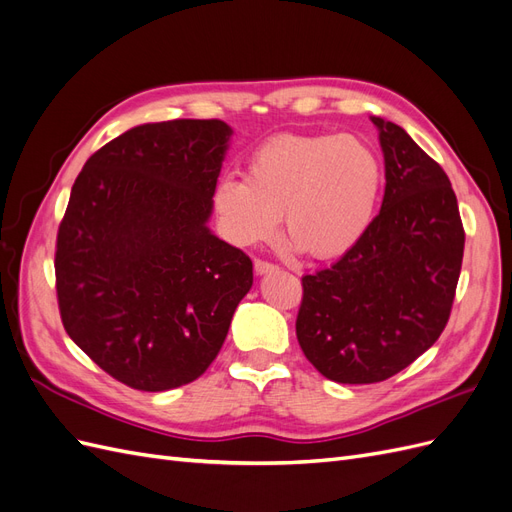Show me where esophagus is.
<instances>
[{
	"label": "esophagus",
	"mask_w": 512,
	"mask_h": 512,
	"mask_svg": "<svg viewBox=\"0 0 512 512\" xmlns=\"http://www.w3.org/2000/svg\"><path fill=\"white\" fill-rule=\"evenodd\" d=\"M277 267L275 265H271V262H267V260H254V271H256V275H267V273H271V271H275Z\"/></svg>",
	"instance_id": "obj_1"
}]
</instances>
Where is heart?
I'll return each mask as SVG.
<instances>
[{
    "instance_id": "1",
    "label": "heart",
    "mask_w": 512,
    "mask_h": 512,
    "mask_svg": "<svg viewBox=\"0 0 512 512\" xmlns=\"http://www.w3.org/2000/svg\"><path fill=\"white\" fill-rule=\"evenodd\" d=\"M384 190L376 149L352 134H282L247 158L245 177L211 190L222 235L239 247L271 241L284 215L294 252L333 260L374 224Z\"/></svg>"
}]
</instances>
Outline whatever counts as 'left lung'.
<instances>
[{"instance_id":"left-lung-1","label":"left lung","mask_w":512,"mask_h":512,"mask_svg":"<svg viewBox=\"0 0 512 512\" xmlns=\"http://www.w3.org/2000/svg\"><path fill=\"white\" fill-rule=\"evenodd\" d=\"M371 123L384 156L380 213L354 250L303 277L297 316L307 361L342 384L382 382L436 344L466 243L442 166L397 123Z\"/></svg>"}]
</instances>
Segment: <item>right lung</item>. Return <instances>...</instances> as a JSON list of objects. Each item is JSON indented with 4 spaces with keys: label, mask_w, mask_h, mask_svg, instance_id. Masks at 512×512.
<instances>
[{
    "label": "right lung",
    "mask_w": 512,
    "mask_h": 512,
    "mask_svg": "<svg viewBox=\"0 0 512 512\" xmlns=\"http://www.w3.org/2000/svg\"><path fill=\"white\" fill-rule=\"evenodd\" d=\"M230 136L220 119L143 123L96 151L72 185L55 252L61 322L132 389L203 376L252 288L250 256L209 228Z\"/></svg>",
    "instance_id": "obj_1"
}]
</instances>
